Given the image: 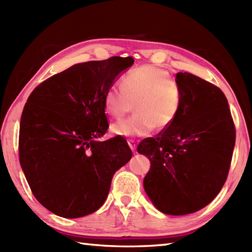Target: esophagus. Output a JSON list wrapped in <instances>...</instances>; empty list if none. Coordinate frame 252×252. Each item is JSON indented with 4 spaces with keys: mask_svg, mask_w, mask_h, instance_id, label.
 Instances as JSON below:
<instances>
[{
    "mask_svg": "<svg viewBox=\"0 0 252 252\" xmlns=\"http://www.w3.org/2000/svg\"><path fill=\"white\" fill-rule=\"evenodd\" d=\"M127 144H129V146H130V148L132 149V151L135 152V149H136V142H135L134 140H129V141H127Z\"/></svg>",
    "mask_w": 252,
    "mask_h": 252,
    "instance_id": "esophagus-1",
    "label": "esophagus"
}]
</instances>
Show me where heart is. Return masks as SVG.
Segmentation results:
<instances>
[{
  "label": "heart",
  "mask_w": 252,
  "mask_h": 252,
  "mask_svg": "<svg viewBox=\"0 0 252 252\" xmlns=\"http://www.w3.org/2000/svg\"><path fill=\"white\" fill-rule=\"evenodd\" d=\"M135 104L136 112L116 122L111 131L122 136H145L168 130L178 119L182 107V91L168 70L154 65H143L127 71L121 79V88L111 85L104 94L107 114L121 119Z\"/></svg>",
  "instance_id": "1"
}]
</instances>
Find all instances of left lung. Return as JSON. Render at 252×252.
<instances>
[{"mask_svg":"<svg viewBox=\"0 0 252 252\" xmlns=\"http://www.w3.org/2000/svg\"><path fill=\"white\" fill-rule=\"evenodd\" d=\"M175 82L183 107L174 125L143 140L137 152L151 160L144 189L159 211L196 212L210 203L227 179L236 140L227 99L215 84L189 72Z\"/></svg>","mask_w":252,"mask_h":252,"instance_id":"left-lung-1","label":"left lung"}]
</instances>
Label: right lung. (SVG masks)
Here are the masks:
<instances>
[{
	"label": "right lung",
	"mask_w": 252,
	"mask_h": 252,
	"mask_svg": "<svg viewBox=\"0 0 252 252\" xmlns=\"http://www.w3.org/2000/svg\"><path fill=\"white\" fill-rule=\"evenodd\" d=\"M133 57L76 63L40 83L24 107L19 161L32 194L63 218L103 206L112 176L132 158L126 138L104 142L109 125L104 94Z\"/></svg>",
	"instance_id": "add662e5"
}]
</instances>
